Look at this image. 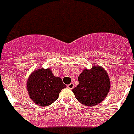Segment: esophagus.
Returning a JSON list of instances; mask_svg holds the SVG:
<instances>
[{"mask_svg": "<svg viewBox=\"0 0 134 134\" xmlns=\"http://www.w3.org/2000/svg\"><path fill=\"white\" fill-rule=\"evenodd\" d=\"M74 87H75V85H74L73 83H70V85H67V88H68V89H70V90H72V89L74 88Z\"/></svg>", "mask_w": 134, "mask_h": 134, "instance_id": "obj_1", "label": "esophagus"}]
</instances>
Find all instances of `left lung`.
<instances>
[{
    "label": "left lung",
    "instance_id": "1",
    "mask_svg": "<svg viewBox=\"0 0 134 134\" xmlns=\"http://www.w3.org/2000/svg\"><path fill=\"white\" fill-rule=\"evenodd\" d=\"M79 85L72 92L80 103L94 107L104 99L110 90V80L107 71L99 66L85 69L78 77Z\"/></svg>",
    "mask_w": 134,
    "mask_h": 134
}]
</instances>
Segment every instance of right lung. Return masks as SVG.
<instances>
[{
    "mask_svg": "<svg viewBox=\"0 0 134 134\" xmlns=\"http://www.w3.org/2000/svg\"><path fill=\"white\" fill-rule=\"evenodd\" d=\"M65 87L62 79L54 76L49 68L35 70L27 82V89L31 99L41 107H47L55 102L59 92Z\"/></svg>",
    "mask_w": 134,
    "mask_h": 134,
    "instance_id": "obj_1",
    "label": "right lung"
}]
</instances>
